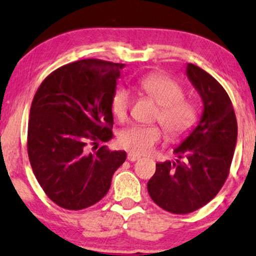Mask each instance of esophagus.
<instances>
[{
	"instance_id": "esophagus-1",
	"label": "esophagus",
	"mask_w": 256,
	"mask_h": 256,
	"mask_svg": "<svg viewBox=\"0 0 256 256\" xmlns=\"http://www.w3.org/2000/svg\"><path fill=\"white\" fill-rule=\"evenodd\" d=\"M139 158H140V156H138V154H134V152H130V154H128V162H136V160H138Z\"/></svg>"
}]
</instances>
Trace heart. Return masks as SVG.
<instances>
[{"instance_id": "b5f03b06", "label": "heart", "mask_w": 256, "mask_h": 256, "mask_svg": "<svg viewBox=\"0 0 256 256\" xmlns=\"http://www.w3.org/2000/svg\"><path fill=\"white\" fill-rule=\"evenodd\" d=\"M142 94L158 104L154 120L163 126L170 140L180 142L192 134L198 119V110L192 99L184 96V88L178 82L163 73H150L138 80ZM132 104L130 90L118 87L111 96V111L120 122L128 119ZM163 138L158 125H131L118 134V144L134 154L150 152Z\"/></svg>"}]
</instances>
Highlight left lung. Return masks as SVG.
<instances>
[{"instance_id":"obj_1","label":"left lung","mask_w":256,"mask_h":256,"mask_svg":"<svg viewBox=\"0 0 256 256\" xmlns=\"http://www.w3.org/2000/svg\"><path fill=\"white\" fill-rule=\"evenodd\" d=\"M186 76L202 96V119L174 150L180 160L157 163L148 182L152 200L180 215L202 208L218 195L229 176L238 139L234 108L221 84L192 64Z\"/></svg>"}]
</instances>
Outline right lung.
Here are the masks:
<instances>
[{"instance_id":"1","label":"right lung","mask_w":256,"mask_h":256,"mask_svg":"<svg viewBox=\"0 0 256 256\" xmlns=\"http://www.w3.org/2000/svg\"><path fill=\"white\" fill-rule=\"evenodd\" d=\"M122 64L84 59L48 74L29 112L27 150L44 194L56 206L82 210L108 194L125 151L90 144L113 137L111 96Z\"/></svg>"}]
</instances>
